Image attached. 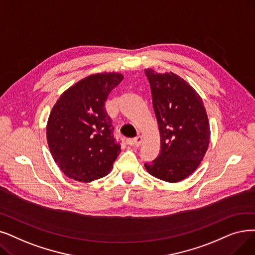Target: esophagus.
Listing matches in <instances>:
<instances>
[{
	"mask_svg": "<svg viewBox=\"0 0 255 255\" xmlns=\"http://www.w3.org/2000/svg\"><path fill=\"white\" fill-rule=\"evenodd\" d=\"M141 140H142V137H141L140 135L135 136L133 139L131 140V142H132V146H134V147H138V146H140Z\"/></svg>",
	"mask_w": 255,
	"mask_h": 255,
	"instance_id": "obj_1",
	"label": "esophagus"
}]
</instances>
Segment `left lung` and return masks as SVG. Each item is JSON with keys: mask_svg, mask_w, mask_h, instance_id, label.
I'll use <instances>...</instances> for the list:
<instances>
[{"mask_svg": "<svg viewBox=\"0 0 255 255\" xmlns=\"http://www.w3.org/2000/svg\"><path fill=\"white\" fill-rule=\"evenodd\" d=\"M160 133V152L145 168L154 177L178 182L203 159L209 143L205 108L194 88L173 73L145 70Z\"/></svg>", "mask_w": 255, "mask_h": 255, "instance_id": "left-lung-1", "label": "left lung"}]
</instances>
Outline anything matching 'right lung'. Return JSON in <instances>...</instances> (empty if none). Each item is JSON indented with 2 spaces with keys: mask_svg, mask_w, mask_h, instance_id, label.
Segmentation results:
<instances>
[{
  "mask_svg": "<svg viewBox=\"0 0 255 255\" xmlns=\"http://www.w3.org/2000/svg\"><path fill=\"white\" fill-rule=\"evenodd\" d=\"M123 78L119 73L91 75L66 90L53 106L48 145L55 162L70 178L91 182L114 168L121 145L104 105Z\"/></svg>",
  "mask_w": 255,
  "mask_h": 255,
  "instance_id": "add662e5",
  "label": "right lung"
}]
</instances>
